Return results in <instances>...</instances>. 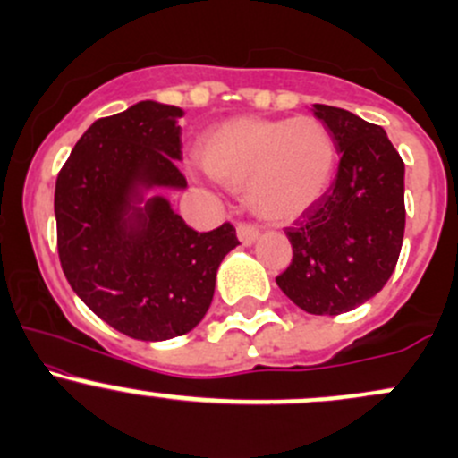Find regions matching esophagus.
Returning <instances> with one entry per match:
<instances>
[{"mask_svg": "<svg viewBox=\"0 0 458 458\" xmlns=\"http://www.w3.org/2000/svg\"><path fill=\"white\" fill-rule=\"evenodd\" d=\"M236 236H239L241 245L250 247L256 243V239H259V228L251 224H239L236 225Z\"/></svg>", "mask_w": 458, "mask_h": 458, "instance_id": "34e87169", "label": "esophagus"}]
</instances>
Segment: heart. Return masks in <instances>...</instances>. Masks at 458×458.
<instances>
[{"label":"heart","instance_id":"obj_1","mask_svg":"<svg viewBox=\"0 0 458 458\" xmlns=\"http://www.w3.org/2000/svg\"><path fill=\"white\" fill-rule=\"evenodd\" d=\"M335 161L334 133L312 115L233 118L199 144L207 174L225 187L245 189L251 211L277 224L317 207L334 181Z\"/></svg>","mask_w":458,"mask_h":458}]
</instances>
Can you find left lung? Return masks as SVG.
<instances>
[{
    "label": "left lung",
    "instance_id": "left-lung-1",
    "mask_svg": "<svg viewBox=\"0 0 458 458\" xmlns=\"http://www.w3.org/2000/svg\"><path fill=\"white\" fill-rule=\"evenodd\" d=\"M312 114L334 133L338 174L323 199L286 236L293 262L277 286L318 317L349 312L390 280L404 234V163L387 133L329 105Z\"/></svg>",
    "mask_w": 458,
    "mask_h": 458
}]
</instances>
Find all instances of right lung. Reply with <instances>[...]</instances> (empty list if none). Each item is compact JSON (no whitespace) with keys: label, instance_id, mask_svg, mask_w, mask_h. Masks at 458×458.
Returning a JSON list of instances; mask_svg holds the SVG:
<instances>
[{"label":"right lung","instance_id":"1","mask_svg":"<svg viewBox=\"0 0 458 458\" xmlns=\"http://www.w3.org/2000/svg\"><path fill=\"white\" fill-rule=\"evenodd\" d=\"M182 109L140 101L98 118L55 182L57 254L77 297L120 334L176 338L204 318L239 241L230 224L196 233L152 189L182 191Z\"/></svg>","mask_w":458,"mask_h":458}]
</instances>
